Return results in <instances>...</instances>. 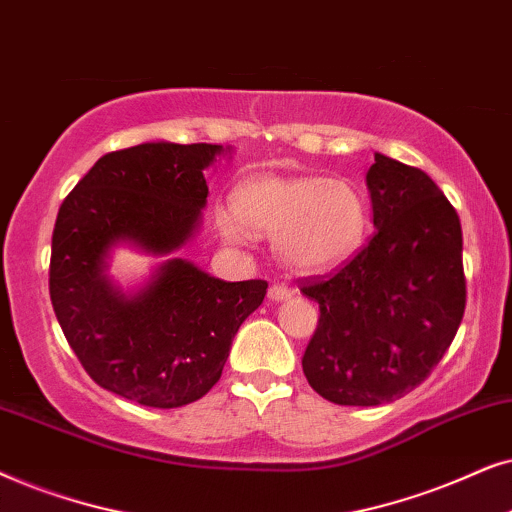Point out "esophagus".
Wrapping results in <instances>:
<instances>
[{"instance_id":"esophagus-1","label":"esophagus","mask_w":512,"mask_h":512,"mask_svg":"<svg viewBox=\"0 0 512 512\" xmlns=\"http://www.w3.org/2000/svg\"><path fill=\"white\" fill-rule=\"evenodd\" d=\"M271 302H283V299H290L292 297V288H288L285 283H276L269 288V295H267Z\"/></svg>"}]
</instances>
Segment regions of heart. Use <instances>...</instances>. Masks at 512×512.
Masks as SVG:
<instances>
[{
	"label": "heart",
	"mask_w": 512,
	"mask_h": 512,
	"mask_svg": "<svg viewBox=\"0 0 512 512\" xmlns=\"http://www.w3.org/2000/svg\"><path fill=\"white\" fill-rule=\"evenodd\" d=\"M234 208L215 220L231 243L267 234L285 267L299 274L335 269L356 255L370 227L367 199L344 177L257 175L234 194Z\"/></svg>",
	"instance_id": "b5f03b06"
}]
</instances>
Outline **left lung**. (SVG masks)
Returning a JSON list of instances; mask_svg holds the SVG:
<instances>
[{
  "label": "left lung",
  "instance_id": "8db88e82",
  "mask_svg": "<svg viewBox=\"0 0 512 512\" xmlns=\"http://www.w3.org/2000/svg\"><path fill=\"white\" fill-rule=\"evenodd\" d=\"M374 236L330 276L302 278L320 318L302 367L335 405L374 407L414 391L466 309L461 222L424 170L374 154L367 170Z\"/></svg>",
  "mask_w": 512,
  "mask_h": 512
}]
</instances>
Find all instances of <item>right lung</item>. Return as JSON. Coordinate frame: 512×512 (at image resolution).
I'll use <instances>...</instances> for the list:
<instances>
[{"label":"right lung","mask_w":512,"mask_h":512,"mask_svg":"<svg viewBox=\"0 0 512 512\" xmlns=\"http://www.w3.org/2000/svg\"><path fill=\"white\" fill-rule=\"evenodd\" d=\"M222 145L145 142L109 152L58 210L49 292L65 339L95 384L145 407H182L222 377L231 339L267 295V281L227 283L170 257L147 285L109 281L114 245L180 250L201 224L203 170Z\"/></svg>","instance_id":"right-lung-1"}]
</instances>
